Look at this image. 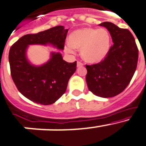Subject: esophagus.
I'll return each instance as SVG.
<instances>
[{"mask_svg":"<svg viewBox=\"0 0 146 146\" xmlns=\"http://www.w3.org/2000/svg\"><path fill=\"white\" fill-rule=\"evenodd\" d=\"M84 65V64L82 63V62H77V67H81Z\"/></svg>","mask_w":146,"mask_h":146,"instance_id":"1","label":"esophagus"}]
</instances>
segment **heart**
Here are the masks:
<instances>
[{"label": "heart", "instance_id": "obj_1", "mask_svg": "<svg viewBox=\"0 0 146 146\" xmlns=\"http://www.w3.org/2000/svg\"><path fill=\"white\" fill-rule=\"evenodd\" d=\"M70 44L65 46L67 53L73 54L74 48L81 50L82 58L89 63H99L111 49V35L105 28L84 27L74 31L69 37Z\"/></svg>", "mask_w": 146, "mask_h": 146}]
</instances>
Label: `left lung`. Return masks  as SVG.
<instances>
[{"mask_svg":"<svg viewBox=\"0 0 146 146\" xmlns=\"http://www.w3.org/2000/svg\"><path fill=\"white\" fill-rule=\"evenodd\" d=\"M108 29L113 46L102 62L86 65V81L89 91L101 98H112L124 91L133 77L138 60V48L135 38L127 29L112 22L99 25Z\"/></svg>","mask_w":146,"mask_h":146,"instance_id":"obj_1","label":"left lung"}]
</instances>
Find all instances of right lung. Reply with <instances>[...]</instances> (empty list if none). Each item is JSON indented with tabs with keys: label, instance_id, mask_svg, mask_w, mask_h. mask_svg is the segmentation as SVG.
<instances>
[{
	"label": "right lung",
	"instance_id": "right-lung-1",
	"mask_svg": "<svg viewBox=\"0 0 146 146\" xmlns=\"http://www.w3.org/2000/svg\"><path fill=\"white\" fill-rule=\"evenodd\" d=\"M68 29L57 26L35 34L23 35L10 48L9 61L11 78L19 92L33 102L51 105L65 92L76 70V61L69 63L59 52H52L46 63L35 66L26 56L29 45L50 44L63 50Z\"/></svg>",
	"mask_w": 146,
	"mask_h": 146
}]
</instances>
